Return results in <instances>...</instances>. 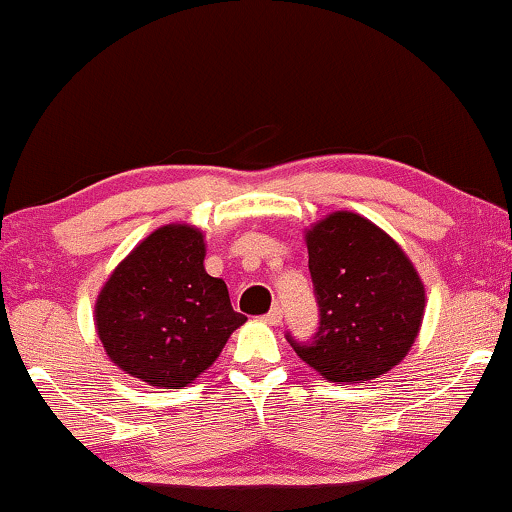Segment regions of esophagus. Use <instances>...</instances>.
<instances>
[{"label":"esophagus","instance_id":"esophagus-1","mask_svg":"<svg viewBox=\"0 0 512 512\" xmlns=\"http://www.w3.org/2000/svg\"><path fill=\"white\" fill-rule=\"evenodd\" d=\"M264 320L269 322V325H280V320H283V311H280V306H273L271 311L264 315Z\"/></svg>","mask_w":512,"mask_h":512}]
</instances>
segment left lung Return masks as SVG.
Wrapping results in <instances>:
<instances>
[{
  "mask_svg": "<svg viewBox=\"0 0 512 512\" xmlns=\"http://www.w3.org/2000/svg\"><path fill=\"white\" fill-rule=\"evenodd\" d=\"M320 325L294 352L331 383L383 376L413 345L424 285L403 250L362 215L338 211L306 234Z\"/></svg>",
  "mask_w": 512,
  "mask_h": 512,
  "instance_id": "1",
  "label": "left lung"
}]
</instances>
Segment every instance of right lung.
Wrapping results in <instances>:
<instances>
[{
	"label": "right lung",
	"instance_id": "1",
	"mask_svg": "<svg viewBox=\"0 0 512 512\" xmlns=\"http://www.w3.org/2000/svg\"><path fill=\"white\" fill-rule=\"evenodd\" d=\"M204 236L187 225L155 229L106 280L95 322L106 355L129 376L181 390L204 373L246 322L222 278L204 269Z\"/></svg>",
	"mask_w": 512,
	"mask_h": 512
}]
</instances>
